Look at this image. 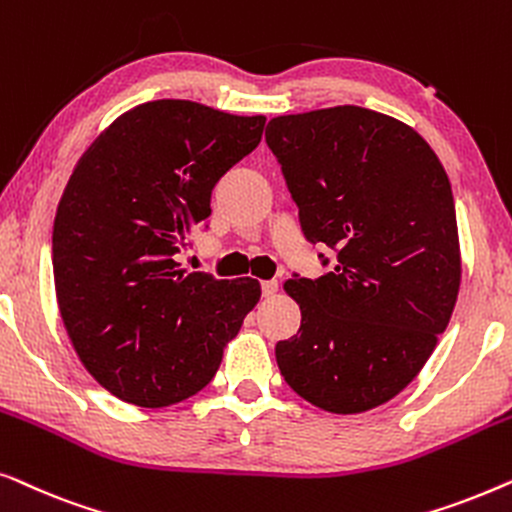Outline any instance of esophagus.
Segmentation results:
<instances>
[{
    "label": "esophagus",
    "mask_w": 512,
    "mask_h": 512,
    "mask_svg": "<svg viewBox=\"0 0 512 512\" xmlns=\"http://www.w3.org/2000/svg\"><path fill=\"white\" fill-rule=\"evenodd\" d=\"M277 289H279L277 279H265V282H261V291H263V296H265V298L275 296Z\"/></svg>",
    "instance_id": "obj_1"
}]
</instances>
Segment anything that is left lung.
<instances>
[{"mask_svg": "<svg viewBox=\"0 0 512 512\" xmlns=\"http://www.w3.org/2000/svg\"><path fill=\"white\" fill-rule=\"evenodd\" d=\"M265 142L307 242L335 251L331 272L284 284L303 321L277 342L279 373L321 410L377 408L415 380L457 303L450 179L410 125L352 104L272 118Z\"/></svg>", "mask_w": 512, "mask_h": 512, "instance_id": "8db88e82", "label": "left lung"}]
</instances>
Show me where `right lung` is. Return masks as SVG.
Listing matches in <instances>:
<instances>
[{
    "label": "right lung",
    "mask_w": 512,
    "mask_h": 512,
    "mask_svg": "<svg viewBox=\"0 0 512 512\" xmlns=\"http://www.w3.org/2000/svg\"><path fill=\"white\" fill-rule=\"evenodd\" d=\"M263 125L188 100L146 102L74 167L53 223L55 293L83 366L121 401L165 408L198 394L261 298L256 279L184 272L177 256Z\"/></svg>",
    "instance_id": "right-lung-1"
}]
</instances>
